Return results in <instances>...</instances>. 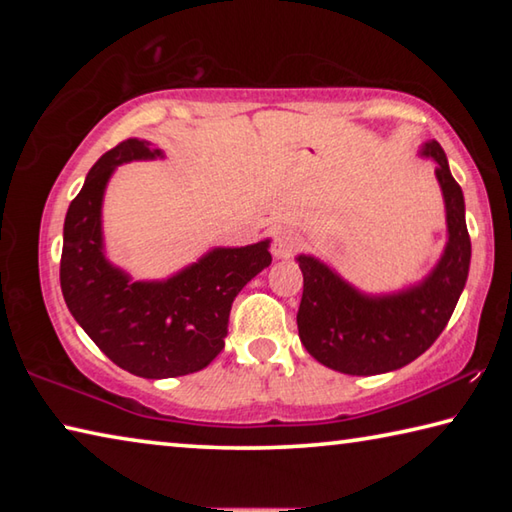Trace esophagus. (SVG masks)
Returning <instances> with one entry per match:
<instances>
[{
  "mask_svg": "<svg viewBox=\"0 0 512 512\" xmlns=\"http://www.w3.org/2000/svg\"><path fill=\"white\" fill-rule=\"evenodd\" d=\"M302 246V237L298 235V232L293 230H280L273 239V255L277 259H289L291 255L298 253V248Z\"/></svg>",
  "mask_w": 512,
  "mask_h": 512,
  "instance_id": "esophagus-1",
  "label": "esophagus"
}]
</instances>
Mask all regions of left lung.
<instances>
[{
  "label": "left lung",
  "mask_w": 512,
  "mask_h": 512,
  "mask_svg": "<svg viewBox=\"0 0 512 512\" xmlns=\"http://www.w3.org/2000/svg\"><path fill=\"white\" fill-rule=\"evenodd\" d=\"M422 155L438 162L447 246L420 284L388 296H366L316 257H298L305 277L298 334L311 357L327 368L363 377L402 368L431 348L454 314L472 257L465 201L443 146L431 140L422 146Z\"/></svg>",
  "instance_id": "left-lung-1"
}]
</instances>
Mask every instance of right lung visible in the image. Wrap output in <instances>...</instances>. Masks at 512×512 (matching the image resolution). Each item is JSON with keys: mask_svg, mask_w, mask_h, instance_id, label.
<instances>
[{"mask_svg": "<svg viewBox=\"0 0 512 512\" xmlns=\"http://www.w3.org/2000/svg\"><path fill=\"white\" fill-rule=\"evenodd\" d=\"M164 158L146 140L119 142L90 169L69 203L60 255V289L85 334L106 357L137 377L167 379L210 366L223 350L237 293L271 264L268 239L214 248L162 282H131L103 255L101 205L119 164Z\"/></svg>", "mask_w": 512, "mask_h": 512, "instance_id": "1", "label": "right lung"}]
</instances>
